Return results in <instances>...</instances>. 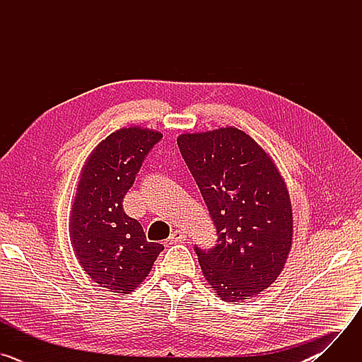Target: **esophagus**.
<instances>
[{
    "label": "esophagus",
    "mask_w": 362,
    "mask_h": 362,
    "mask_svg": "<svg viewBox=\"0 0 362 362\" xmlns=\"http://www.w3.org/2000/svg\"><path fill=\"white\" fill-rule=\"evenodd\" d=\"M186 238H187V235H186V232H185V230H182V229H176V230H175V232H172V235L168 238L166 243H168V245L179 243V242L186 240Z\"/></svg>",
    "instance_id": "1"
}]
</instances>
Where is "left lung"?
<instances>
[{
  "mask_svg": "<svg viewBox=\"0 0 362 362\" xmlns=\"http://www.w3.org/2000/svg\"><path fill=\"white\" fill-rule=\"evenodd\" d=\"M177 146L216 229L215 246L194 245L219 298L247 299L281 274L292 243L291 200L271 158L235 127L179 136Z\"/></svg>",
  "mask_w": 362,
  "mask_h": 362,
  "instance_id": "1",
  "label": "left lung"
}]
</instances>
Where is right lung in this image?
I'll return each instance as SVG.
<instances>
[{
    "label": "right lung",
    "mask_w": 362,
    "mask_h": 362,
    "mask_svg": "<svg viewBox=\"0 0 362 362\" xmlns=\"http://www.w3.org/2000/svg\"><path fill=\"white\" fill-rule=\"evenodd\" d=\"M162 133L120 129L103 140L83 168L71 211V240L86 274L100 286L130 293L165 249L148 242L140 222L123 209V199Z\"/></svg>",
    "instance_id": "obj_1"
}]
</instances>
